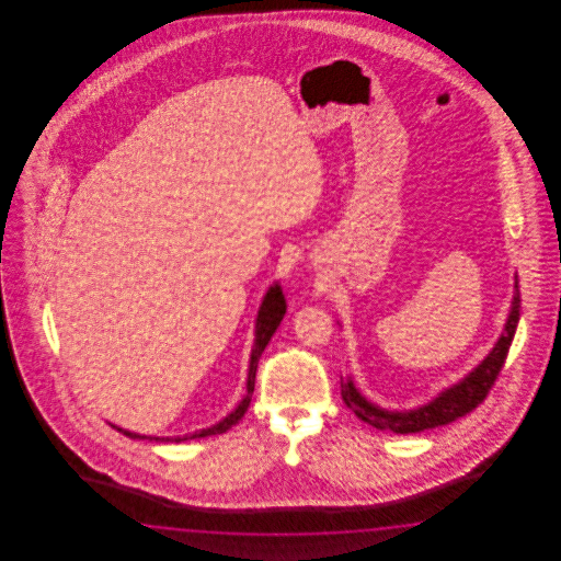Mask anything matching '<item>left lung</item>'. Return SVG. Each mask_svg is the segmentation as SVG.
Listing matches in <instances>:
<instances>
[{
	"label": "left lung",
	"instance_id": "8db88e82",
	"mask_svg": "<svg viewBox=\"0 0 561 561\" xmlns=\"http://www.w3.org/2000/svg\"><path fill=\"white\" fill-rule=\"evenodd\" d=\"M519 302H522L519 300V280L515 276L512 307H510L503 333L497 339L495 346L489 351L488 357L483 358L476 369L469 370L461 381L443 389L442 393H437V397L431 399L430 403L415 407V409H401V411L385 409L360 393L351 377L341 381L343 401L360 421H365L370 427L403 433V435L433 430L439 425H447L455 419L463 417L467 413H471L479 403H483L489 389L493 387V382L500 375L501 367L507 357V351L512 346L517 322H519Z\"/></svg>",
	"mask_w": 561,
	"mask_h": 561
}]
</instances>
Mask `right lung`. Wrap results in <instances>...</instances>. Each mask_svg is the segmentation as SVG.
<instances>
[{
  "label": "right lung",
  "mask_w": 561,
  "mask_h": 561,
  "mask_svg": "<svg viewBox=\"0 0 561 561\" xmlns=\"http://www.w3.org/2000/svg\"><path fill=\"white\" fill-rule=\"evenodd\" d=\"M286 312V300L283 295V288L278 283L273 286H268L266 295L263 297L261 302V309L256 314V322H254V345H252L251 360H249V377H247V394L242 397L239 405L234 407V411H230L227 417L222 421H218L216 425H210L206 430L194 431L188 435H174V437H152V435H140V433H131L128 430H122L118 425H112L114 430L119 431L122 435L130 437V439H148V442L156 443H182L188 442V439H201V437H210V435H220V433H227L232 425H237L240 419L244 417L247 409L251 405L252 391H254V379H256V367H259V358L263 355L264 348L268 345L271 336L275 334L278 324L283 321Z\"/></svg>",
  "instance_id": "right-lung-1"
}]
</instances>
